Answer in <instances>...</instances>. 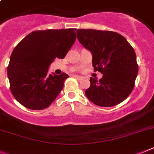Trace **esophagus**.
Masks as SVG:
<instances>
[{
  "label": "esophagus",
  "instance_id": "obj_1",
  "mask_svg": "<svg viewBox=\"0 0 154 154\" xmlns=\"http://www.w3.org/2000/svg\"><path fill=\"white\" fill-rule=\"evenodd\" d=\"M73 77H74L75 79L77 80H82L83 77H81V76H78V75H73Z\"/></svg>",
  "mask_w": 154,
  "mask_h": 154
}]
</instances>
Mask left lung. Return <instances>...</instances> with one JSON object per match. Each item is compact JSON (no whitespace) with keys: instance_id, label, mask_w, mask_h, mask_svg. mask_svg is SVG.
I'll use <instances>...</instances> for the list:
<instances>
[{"instance_id":"left-lung-1","label":"left lung","mask_w":154,"mask_h":154,"mask_svg":"<svg viewBox=\"0 0 154 154\" xmlns=\"http://www.w3.org/2000/svg\"><path fill=\"white\" fill-rule=\"evenodd\" d=\"M79 42L92 54L94 70L102 78L91 77L85 95L101 107L118 105L129 97L138 73L136 56L132 45L122 35L111 31L77 29Z\"/></svg>"}]
</instances>
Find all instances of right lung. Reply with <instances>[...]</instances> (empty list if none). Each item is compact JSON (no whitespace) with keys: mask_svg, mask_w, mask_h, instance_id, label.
I'll list each match as a JSON object with an SVG mask.
<instances>
[{"mask_svg":"<svg viewBox=\"0 0 154 154\" xmlns=\"http://www.w3.org/2000/svg\"><path fill=\"white\" fill-rule=\"evenodd\" d=\"M76 29H48L29 33L16 45L8 66L10 89L25 108L42 110L53 102L69 76L48 74L56 58L63 59L75 42Z\"/></svg>","mask_w":154,"mask_h":154,"instance_id":"1","label":"right lung"}]
</instances>
